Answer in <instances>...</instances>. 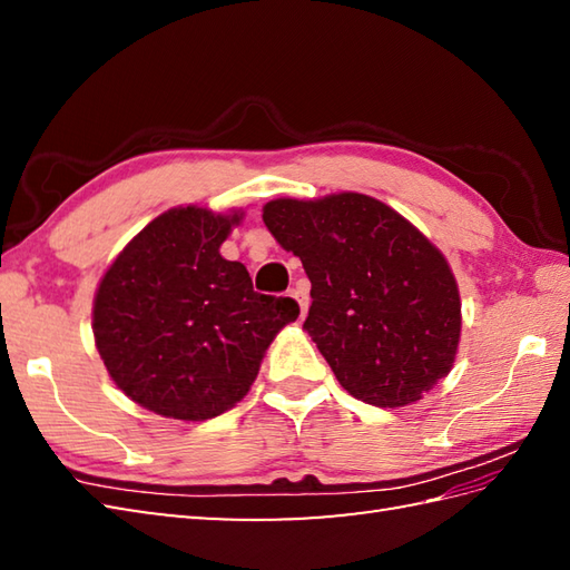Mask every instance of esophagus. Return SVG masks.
<instances>
[{
  "mask_svg": "<svg viewBox=\"0 0 570 570\" xmlns=\"http://www.w3.org/2000/svg\"><path fill=\"white\" fill-rule=\"evenodd\" d=\"M288 294H292V296L296 298V304H298V308H301V316H304V313L308 311V292H306V288L301 286V284H296Z\"/></svg>",
  "mask_w": 570,
  "mask_h": 570,
  "instance_id": "obj_1",
  "label": "esophagus"
}]
</instances>
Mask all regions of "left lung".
<instances>
[{
	"instance_id": "obj_1",
	"label": "left lung",
	"mask_w": 570,
	"mask_h": 570,
	"mask_svg": "<svg viewBox=\"0 0 570 570\" xmlns=\"http://www.w3.org/2000/svg\"><path fill=\"white\" fill-rule=\"evenodd\" d=\"M264 225L311 278L304 328L337 382L372 406H406L453 367L458 284L443 254L362 193L278 198Z\"/></svg>"
}]
</instances>
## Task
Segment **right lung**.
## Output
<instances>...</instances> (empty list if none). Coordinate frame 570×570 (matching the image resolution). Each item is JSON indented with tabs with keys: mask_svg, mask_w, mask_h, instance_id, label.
Masks as SVG:
<instances>
[{
	"mask_svg": "<svg viewBox=\"0 0 570 570\" xmlns=\"http://www.w3.org/2000/svg\"><path fill=\"white\" fill-rule=\"evenodd\" d=\"M239 215L174 208L129 242L102 276L95 345L131 402L205 421L235 406L264 350L298 318L288 296L257 294L245 264L220 257Z\"/></svg>",
	"mask_w": 570,
	"mask_h": 570,
	"instance_id": "1",
	"label": "right lung"
}]
</instances>
